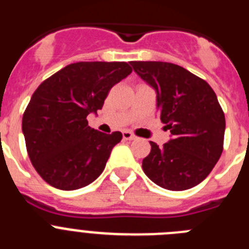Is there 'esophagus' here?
<instances>
[{"mask_svg":"<svg viewBox=\"0 0 249 249\" xmlns=\"http://www.w3.org/2000/svg\"><path fill=\"white\" fill-rule=\"evenodd\" d=\"M122 137H123V140H126V141H133L137 138L135 135H133V133H132V132H128V131H123Z\"/></svg>","mask_w":249,"mask_h":249,"instance_id":"esophagus-1","label":"esophagus"}]
</instances>
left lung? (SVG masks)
Instances as JSON below:
<instances>
[{"label":"left lung","instance_id":"8db88e82","mask_svg":"<svg viewBox=\"0 0 249 249\" xmlns=\"http://www.w3.org/2000/svg\"><path fill=\"white\" fill-rule=\"evenodd\" d=\"M136 73L156 91V105L171 140L151 143L142 160L147 177L169 191L201 183L223 151L226 120L217 96L204 80L169 62L133 61Z\"/></svg>","mask_w":249,"mask_h":249}]
</instances>
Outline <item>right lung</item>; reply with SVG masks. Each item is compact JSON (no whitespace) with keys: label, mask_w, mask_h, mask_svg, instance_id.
I'll list each match as a JSON object with an SVG mask.
<instances>
[{"label":"right lung","mask_w":249,"mask_h":249,"mask_svg":"<svg viewBox=\"0 0 249 249\" xmlns=\"http://www.w3.org/2000/svg\"><path fill=\"white\" fill-rule=\"evenodd\" d=\"M131 72L126 62H77L38 86L23 113L22 132L28 157L48 184L78 190L103 172L122 133L106 135L86 118L102 108L109 89Z\"/></svg>","instance_id":"obj_1"}]
</instances>
